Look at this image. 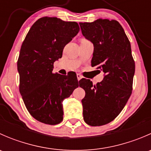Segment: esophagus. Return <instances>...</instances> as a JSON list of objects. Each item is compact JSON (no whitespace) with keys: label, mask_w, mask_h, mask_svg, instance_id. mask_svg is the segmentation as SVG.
<instances>
[{"label":"esophagus","mask_w":151,"mask_h":151,"mask_svg":"<svg viewBox=\"0 0 151 151\" xmlns=\"http://www.w3.org/2000/svg\"><path fill=\"white\" fill-rule=\"evenodd\" d=\"M77 80H80L82 78H83V76H82L80 74H77Z\"/></svg>","instance_id":"esophagus-1"}]
</instances>
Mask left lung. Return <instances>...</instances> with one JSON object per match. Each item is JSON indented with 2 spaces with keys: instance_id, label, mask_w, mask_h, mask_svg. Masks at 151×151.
I'll return each instance as SVG.
<instances>
[{
  "instance_id": "left-lung-1",
  "label": "left lung",
  "mask_w": 151,
  "mask_h": 151,
  "mask_svg": "<svg viewBox=\"0 0 151 151\" xmlns=\"http://www.w3.org/2000/svg\"><path fill=\"white\" fill-rule=\"evenodd\" d=\"M79 24L85 39L93 45L91 66H99L104 72L102 81L95 85L90 80H80L85 91L83 118L90 126H103L119 115L132 94L135 64L131 44L116 20L98 19Z\"/></svg>"
}]
</instances>
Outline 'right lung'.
I'll list each match as a JSON object with an SVG mask.
<instances>
[{
    "label": "right lung",
    "instance_id": "1",
    "mask_svg": "<svg viewBox=\"0 0 151 151\" xmlns=\"http://www.w3.org/2000/svg\"><path fill=\"white\" fill-rule=\"evenodd\" d=\"M80 31L76 22L44 17L29 30L17 60L19 92L29 113L50 125L63 121V102L79 86L77 75L53 74L54 62Z\"/></svg>",
    "mask_w": 151,
    "mask_h": 151
}]
</instances>
